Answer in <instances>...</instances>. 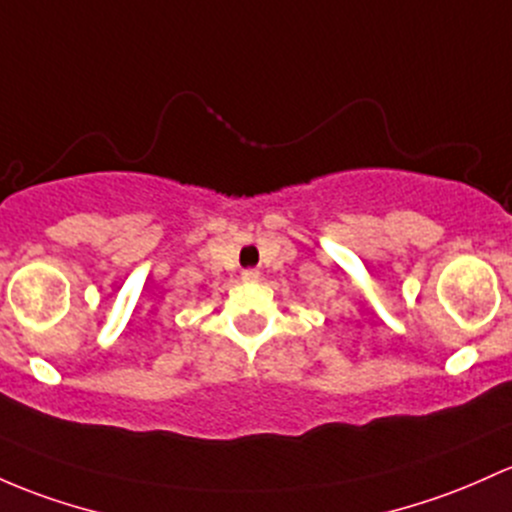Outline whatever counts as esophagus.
<instances>
[{
	"mask_svg": "<svg viewBox=\"0 0 512 512\" xmlns=\"http://www.w3.org/2000/svg\"><path fill=\"white\" fill-rule=\"evenodd\" d=\"M240 279H243L245 284H252V282H257V279H260V272H257V269H243Z\"/></svg>",
	"mask_w": 512,
	"mask_h": 512,
	"instance_id": "obj_1",
	"label": "esophagus"
}]
</instances>
